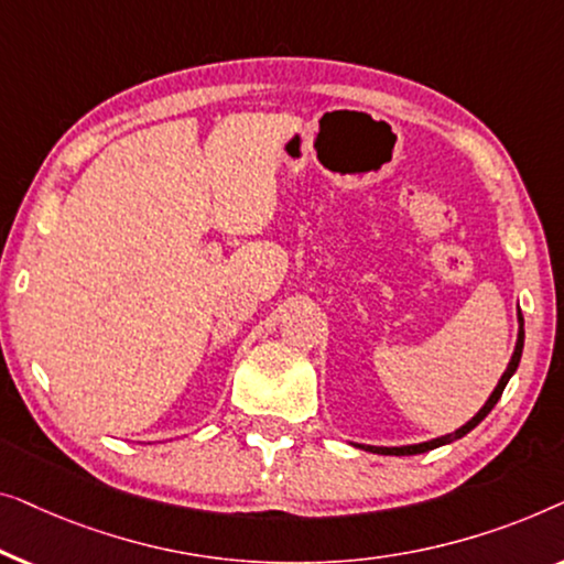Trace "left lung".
<instances>
[{
	"mask_svg": "<svg viewBox=\"0 0 564 564\" xmlns=\"http://www.w3.org/2000/svg\"><path fill=\"white\" fill-rule=\"evenodd\" d=\"M517 319H519V335H517V345H513L511 360H509V365H506L503 376H501V380H498V386L494 388V393L488 395V401L482 403L480 411L470 419V422H465V424L459 426V430H455V432L442 434V437H434V440H426V442H416V444H401V447H378V444H360V442H352L355 447H360V449H365V452H372V455H395V457H401V455H422V452L437 449V447H442V444H449V442H455V440H459V437H465L467 432H473L475 426H478V424L482 422V419H486V416L490 414V411H494L498 399H501L506 383H509L511 376H513V372H517L519 362H521V352H523V316H521V308L517 312Z\"/></svg>",
	"mask_w": 564,
	"mask_h": 564,
	"instance_id": "8db88e82",
	"label": "left lung"
}]
</instances>
